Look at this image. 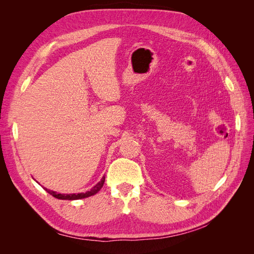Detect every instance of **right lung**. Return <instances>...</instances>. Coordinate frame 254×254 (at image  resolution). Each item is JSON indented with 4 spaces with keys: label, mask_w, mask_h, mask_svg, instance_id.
Wrapping results in <instances>:
<instances>
[{
    "label": "right lung",
    "mask_w": 254,
    "mask_h": 254,
    "mask_svg": "<svg viewBox=\"0 0 254 254\" xmlns=\"http://www.w3.org/2000/svg\"><path fill=\"white\" fill-rule=\"evenodd\" d=\"M38 182V181H36ZM104 182H105V176L102 178V180L99 181L96 186H94L93 188H92L90 190L86 191V193H78V194H59L57 193V191H54V190H48L47 188H43L45 190L48 191L49 194H51L52 196H54L57 199H63V200H77V199H82V198H87V197H90V196H93L95 195L96 193H98L99 190H101V189L103 188L104 186Z\"/></svg>",
    "instance_id": "obj_1"
}]
</instances>
